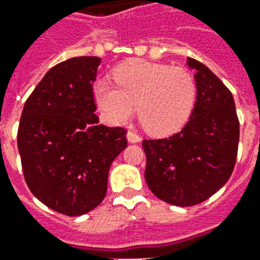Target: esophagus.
Listing matches in <instances>:
<instances>
[{
	"label": "esophagus",
	"instance_id": "obj_1",
	"mask_svg": "<svg viewBox=\"0 0 260 260\" xmlns=\"http://www.w3.org/2000/svg\"><path fill=\"white\" fill-rule=\"evenodd\" d=\"M126 139H128V142H131V143H138V142H141V136L138 135V134H135V132L129 131V132L126 134Z\"/></svg>",
	"mask_w": 260,
	"mask_h": 260
}]
</instances>
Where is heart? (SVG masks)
<instances>
[{
	"label": "heart",
	"instance_id": "b5f03b06",
	"mask_svg": "<svg viewBox=\"0 0 260 260\" xmlns=\"http://www.w3.org/2000/svg\"><path fill=\"white\" fill-rule=\"evenodd\" d=\"M115 85L97 82L99 107L110 121L124 122L135 111L146 132L154 136L180 131L195 107L198 85L189 69L131 59L114 71Z\"/></svg>",
	"mask_w": 260,
	"mask_h": 260
}]
</instances>
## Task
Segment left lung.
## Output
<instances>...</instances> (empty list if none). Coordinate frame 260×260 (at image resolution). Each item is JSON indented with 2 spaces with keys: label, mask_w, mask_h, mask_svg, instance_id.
I'll return each instance as SVG.
<instances>
[{
  "label": "left lung",
  "mask_w": 260,
  "mask_h": 260,
  "mask_svg": "<svg viewBox=\"0 0 260 260\" xmlns=\"http://www.w3.org/2000/svg\"><path fill=\"white\" fill-rule=\"evenodd\" d=\"M195 69L198 97L189 121L178 134L145 139V180L158 199L193 206L209 199L234 170L240 121L229 87L206 65L188 57Z\"/></svg>",
  "instance_id": "8db88e82"
}]
</instances>
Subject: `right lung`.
Returning a JSON list of instances; mask_svg holds the SVG:
<instances>
[{
    "mask_svg": "<svg viewBox=\"0 0 260 260\" xmlns=\"http://www.w3.org/2000/svg\"><path fill=\"white\" fill-rule=\"evenodd\" d=\"M99 57H75L44 75L27 97L18 128V150L31 193L65 216L99 206L110 166L124 150L126 129L99 124L94 114Z\"/></svg>",
    "mask_w": 260,
    "mask_h": 260,
    "instance_id": "right-lung-1",
    "label": "right lung"
}]
</instances>
